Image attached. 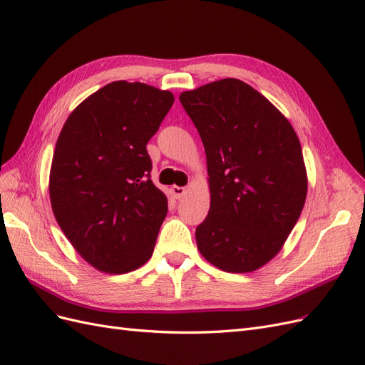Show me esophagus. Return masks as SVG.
Instances as JSON below:
<instances>
[{
	"label": "esophagus",
	"instance_id": "34e87169",
	"mask_svg": "<svg viewBox=\"0 0 365 365\" xmlns=\"http://www.w3.org/2000/svg\"><path fill=\"white\" fill-rule=\"evenodd\" d=\"M185 193H187L185 187H178V185L172 187V195H173L175 200H181L182 196H185Z\"/></svg>",
	"mask_w": 365,
	"mask_h": 365
}]
</instances>
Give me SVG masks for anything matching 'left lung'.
Listing matches in <instances>:
<instances>
[{"label":"left lung","instance_id":"1","mask_svg":"<svg viewBox=\"0 0 365 365\" xmlns=\"http://www.w3.org/2000/svg\"><path fill=\"white\" fill-rule=\"evenodd\" d=\"M180 101L204 143L210 176L197 248L222 271L257 269L280 251L303 210L300 141L279 109L242 81L207 83Z\"/></svg>","mask_w":365,"mask_h":365}]
</instances>
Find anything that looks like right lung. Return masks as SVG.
Segmentation results:
<instances>
[{"label": "right lung", "instance_id": "obj_1", "mask_svg": "<svg viewBox=\"0 0 365 365\" xmlns=\"http://www.w3.org/2000/svg\"><path fill=\"white\" fill-rule=\"evenodd\" d=\"M173 94L146 83H108L61 130L50 172L54 217L94 268L123 274L153 252L168 197L150 180L148 141Z\"/></svg>", "mask_w": 365, "mask_h": 365}]
</instances>
